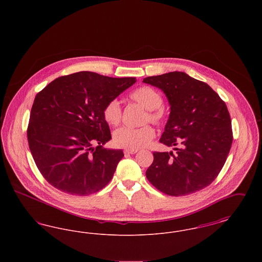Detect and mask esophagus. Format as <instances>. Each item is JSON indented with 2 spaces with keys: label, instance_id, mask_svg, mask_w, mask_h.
I'll use <instances>...</instances> for the list:
<instances>
[{
  "label": "esophagus",
  "instance_id": "34e87169",
  "mask_svg": "<svg viewBox=\"0 0 262 262\" xmlns=\"http://www.w3.org/2000/svg\"><path fill=\"white\" fill-rule=\"evenodd\" d=\"M137 150H125V154H136L137 153Z\"/></svg>",
  "mask_w": 262,
  "mask_h": 262
}]
</instances>
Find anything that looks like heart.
<instances>
[{
    "instance_id": "b5f03b06",
    "label": "heart",
    "mask_w": 262,
    "mask_h": 262,
    "mask_svg": "<svg viewBox=\"0 0 262 262\" xmlns=\"http://www.w3.org/2000/svg\"><path fill=\"white\" fill-rule=\"evenodd\" d=\"M130 99L136 101L147 110L143 123L150 122L155 125H162L167 121L168 113L163 106L162 94L149 86L137 88L129 94ZM106 123L112 126L120 125L122 121V107L117 99L109 101L103 109ZM155 137V132L148 125L141 127L124 126L114 133V143L121 148L138 150L147 146Z\"/></svg>"
}]
</instances>
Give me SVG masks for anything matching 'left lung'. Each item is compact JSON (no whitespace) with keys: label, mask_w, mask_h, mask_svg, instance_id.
Masks as SVG:
<instances>
[{"label":"left lung","mask_w":262,"mask_h":262,"mask_svg":"<svg viewBox=\"0 0 262 262\" xmlns=\"http://www.w3.org/2000/svg\"><path fill=\"white\" fill-rule=\"evenodd\" d=\"M143 82L160 88L169 100L171 112L160 142L178 146L176 154L153 152L147 180L171 196L209 186L222 170L233 142L224 101L207 83L182 72L148 76Z\"/></svg>","instance_id":"left-lung-1"}]
</instances>
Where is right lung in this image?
<instances>
[{
    "instance_id": "obj_1",
    "label": "right lung",
    "mask_w": 262,
    "mask_h": 262,
    "mask_svg": "<svg viewBox=\"0 0 262 262\" xmlns=\"http://www.w3.org/2000/svg\"><path fill=\"white\" fill-rule=\"evenodd\" d=\"M136 81L79 72L60 76L38 92L27 139L50 185L69 194L89 195L109 184L124 152L103 147L112 137L103 109ZM94 144H99L95 149Z\"/></svg>"
}]
</instances>
